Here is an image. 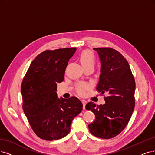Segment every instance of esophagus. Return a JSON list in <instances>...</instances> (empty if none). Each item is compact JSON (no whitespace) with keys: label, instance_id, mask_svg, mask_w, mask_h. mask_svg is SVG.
<instances>
[{"label":"esophagus","instance_id":"1","mask_svg":"<svg viewBox=\"0 0 155 155\" xmlns=\"http://www.w3.org/2000/svg\"><path fill=\"white\" fill-rule=\"evenodd\" d=\"M82 104H83V109H85V105H86V104H87V101L85 100H82Z\"/></svg>","mask_w":155,"mask_h":155}]
</instances>
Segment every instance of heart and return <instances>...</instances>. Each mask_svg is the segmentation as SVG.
I'll return each mask as SVG.
<instances>
[{
    "label": "heart",
    "mask_w": 155,
    "mask_h": 155,
    "mask_svg": "<svg viewBox=\"0 0 155 155\" xmlns=\"http://www.w3.org/2000/svg\"><path fill=\"white\" fill-rule=\"evenodd\" d=\"M79 60L84 68L89 66H94L96 62V58L94 55L89 50L83 51L79 56ZM90 87L91 85L89 84L78 83L76 84L75 90L79 95L84 96L85 94V91L88 90Z\"/></svg>",
    "instance_id": "1"
}]
</instances>
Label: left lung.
<instances>
[{
    "label": "left lung",
    "mask_w": 155,
    "mask_h": 155,
    "mask_svg": "<svg viewBox=\"0 0 155 155\" xmlns=\"http://www.w3.org/2000/svg\"><path fill=\"white\" fill-rule=\"evenodd\" d=\"M101 61V74L96 91L106 94L104 105L89 102L85 106L95 115L88 125L99 138L109 139L119 135L128 124L135 108V82L128 61L115 49L94 48Z\"/></svg>",
    "instance_id": "obj_1"
}]
</instances>
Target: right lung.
Listing matches in <instances>:
<instances>
[{
	"label": "right lung",
	"mask_w": 155,
	"mask_h": 155,
	"mask_svg": "<svg viewBox=\"0 0 155 155\" xmlns=\"http://www.w3.org/2000/svg\"><path fill=\"white\" fill-rule=\"evenodd\" d=\"M76 48L45 50L34 59L21 85L22 108L36 135L45 140H58L70 131L82 104L77 97L57 98V84L64 78L68 62Z\"/></svg>",
	"instance_id": "obj_1"
}]
</instances>
